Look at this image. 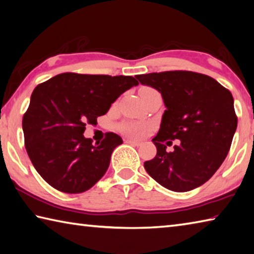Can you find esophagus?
Returning a JSON list of instances; mask_svg holds the SVG:
<instances>
[{"label": "esophagus", "mask_w": 254, "mask_h": 254, "mask_svg": "<svg viewBox=\"0 0 254 254\" xmlns=\"http://www.w3.org/2000/svg\"><path fill=\"white\" fill-rule=\"evenodd\" d=\"M126 143H127V144H131V145H135V146H139L141 143L139 141H134V140H130V139H127L126 141H124Z\"/></svg>", "instance_id": "1"}]
</instances>
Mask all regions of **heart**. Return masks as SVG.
Instances as JSON below:
<instances>
[{"instance_id": "b5f03b06", "label": "heart", "mask_w": 254, "mask_h": 254, "mask_svg": "<svg viewBox=\"0 0 254 254\" xmlns=\"http://www.w3.org/2000/svg\"><path fill=\"white\" fill-rule=\"evenodd\" d=\"M144 90H152V89H150V87H143V89H141V91H144ZM118 127L120 131L124 133V134L132 137H139L146 131L147 126L144 122L127 120V121H123L122 123H120Z\"/></svg>"}]
</instances>
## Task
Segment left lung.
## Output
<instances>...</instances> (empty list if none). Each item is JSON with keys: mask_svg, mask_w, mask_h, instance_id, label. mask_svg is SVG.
I'll return each mask as SVG.
<instances>
[{"mask_svg": "<svg viewBox=\"0 0 254 254\" xmlns=\"http://www.w3.org/2000/svg\"><path fill=\"white\" fill-rule=\"evenodd\" d=\"M161 92L165 110L152 142L156 155L146 172L161 186L187 192L202 186L220 168L231 147L238 117L233 96L213 77L192 71H165L135 76ZM172 152L165 150L173 141Z\"/></svg>", "mask_w": 254, "mask_h": 254, "instance_id": "8db88e82", "label": "left lung"}]
</instances>
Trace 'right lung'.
I'll return each mask as SVG.
<instances>
[{
	"label": "right lung",
	"mask_w": 254,
	"mask_h": 254,
	"mask_svg": "<svg viewBox=\"0 0 254 254\" xmlns=\"http://www.w3.org/2000/svg\"><path fill=\"white\" fill-rule=\"evenodd\" d=\"M133 76L61 73L35 87L23 115L24 145L32 164L51 187L64 193L89 190L107 172L123 141L113 132L96 145L83 133L133 85Z\"/></svg>",
	"instance_id": "obj_1"
}]
</instances>
